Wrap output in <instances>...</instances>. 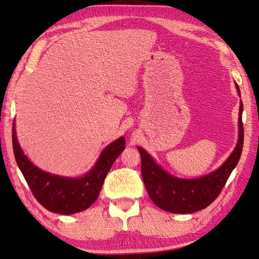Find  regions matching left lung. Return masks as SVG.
Listing matches in <instances>:
<instances>
[{"mask_svg":"<svg viewBox=\"0 0 259 259\" xmlns=\"http://www.w3.org/2000/svg\"><path fill=\"white\" fill-rule=\"evenodd\" d=\"M239 96L240 89L235 83ZM243 104L239 109V138L234 151L214 171L193 179L175 177L156 163L142 147H137L142 157V177L148 195L157 207L172 213H193L207 208L217 199L231 172L238 164L243 146Z\"/></svg>","mask_w":259,"mask_h":259,"instance_id":"obj_1","label":"left lung"}]
</instances>
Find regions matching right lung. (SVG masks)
Wrapping results in <instances>:
<instances>
[{"label":"right lung","instance_id":"1","mask_svg":"<svg viewBox=\"0 0 259 259\" xmlns=\"http://www.w3.org/2000/svg\"><path fill=\"white\" fill-rule=\"evenodd\" d=\"M12 145L15 157L21 174L38 202L49 211L72 214L83 211L97 200L105 177L114 161L124 150L125 139L120 137L100 153L93 169L82 177H64L43 171L24 154L12 126Z\"/></svg>","mask_w":259,"mask_h":259}]
</instances>
